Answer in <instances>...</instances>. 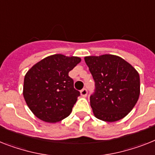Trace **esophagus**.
I'll list each match as a JSON object with an SVG mask.
<instances>
[{
    "instance_id": "34e87169",
    "label": "esophagus",
    "mask_w": 155,
    "mask_h": 155,
    "mask_svg": "<svg viewBox=\"0 0 155 155\" xmlns=\"http://www.w3.org/2000/svg\"><path fill=\"white\" fill-rule=\"evenodd\" d=\"M87 93H88V91H87L86 89H83L81 90V95L83 97H86Z\"/></svg>"
}]
</instances>
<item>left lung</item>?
<instances>
[{
    "mask_svg": "<svg viewBox=\"0 0 155 155\" xmlns=\"http://www.w3.org/2000/svg\"><path fill=\"white\" fill-rule=\"evenodd\" d=\"M95 81L90 97L94 116L106 122L118 121L131 112L140 94L139 73L119 56L103 54L85 57Z\"/></svg>",
    "mask_w": 155,
    "mask_h": 155,
    "instance_id": "left-lung-1",
    "label": "left lung"
}]
</instances>
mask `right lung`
Returning a JSON list of instances; mask_svg holds the SVG:
<instances>
[{
	"mask_svg": "<svg viewBox=\"0 0 155 155\" xmlns=\"http://www.w3.org/2000/svg\"><path fill=\"white\" fill-rule=\"evenodd\" d=\"M80 62L79 57L57 54L42 59L27 72L23 95L37 118L57 123L70 116L80 92L74 89L69 72Z\"/></svg>",
	"mask_w": 155,
	"mask_h": 155,
	"instance_id": "obj_1",
	"label": "right lung"
}]
</instances>
